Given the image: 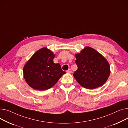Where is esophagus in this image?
<instances>
[{
  "label": "esophagus",
  "mask_w": 128,
  "mask_h": 128,
  "mask_svg": "<svg viewBox=\"0 0 128 128\" xmlns=\"http://www.w3.org/2000/svg\"><path fill=\"white\" fill-rule=\"evenodd\" d=\"M67 73H69V74H70V73H72V70H70V69H68V70H67Z\"/></svg>",
  "instance_id": "1"
}]
</instances>
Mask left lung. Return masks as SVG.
Segmentation results:
<instances>
[{"instance_id": "8db88e82", "label": "left lung", "mask_w": 128, "mask_h": 128, "mask_svg": "<svg viewBox=\"0 0 128 128\" xmlns=\"http://www.w3.org/2000/svg\"><path fill=\"white\" fill-rule=\"evenodd\" d=\"M78 70L73 74L82 86L92 90L102 86L110 74L106 59L95 49L87 46L74 54Z\"/></svg>"}]
</instances>
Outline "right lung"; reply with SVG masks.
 Masks as SVG:
<instances>
[{"label":"right lung","instance_id":"1","mask_svg":"<svg viewBox=\"0 0 128 128\" xmlns=\"http://www.w3.org/2000/svg\"><path fill=\"white\" fill-rule=\"evenodd\" d=\"M54 56L52 51L44 47L30 58L23 68L24 78L29 86L38 90L49 89L66 73L60 65L54 62Z\"/></svg>","mask_w":128,"mask_h":128}]
</instances>
